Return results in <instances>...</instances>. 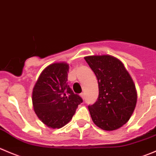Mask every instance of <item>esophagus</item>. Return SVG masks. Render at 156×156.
I'll return each mask as SVG.
<instances>
[{"mask_svg": "<svg viewBox=\"0 0 156 156\" xmlns=\"http://www.w3.org/2000/svg\"><path fill=\"white\" fill-rule=\"evenodd\" d=\"M81 98H82V99L84 100V98H85V94H84V93H81Z\"/></svg>", "mask_w": 156, "mask_h": 156, "instance_id": "34e87169", "label": "esophagus"}]
</instances>
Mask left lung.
Here are the masks:
<instances>
[{
  "label": "left lung",
  "instance_id": "8db88e82",
  "mask_svg": "<svg viewBox=\"0 0 156 156\" xmlns=\"http://www.w3.org/2000/svg\"><path fill=\"white\" fill-rule=\"evenodd\" d=\"M84 59L94 72L99 88L98 101L88 107L92 120L104 130H116L129 121L135 110V84L123 63L113 55H88Z\"/></svg>",
  "mask_w": 156,
  "mask_h": 156
}]
</instances>
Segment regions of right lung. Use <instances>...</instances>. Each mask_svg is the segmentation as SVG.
<instances>
[{
	"label": "right lung",
	"instance_id": "right-lung-1",
	"mask_svg": "<svg viewBox=\"0 0 156 156\" xmlns=\"http://www.w3.org/2000/svg\"><path fill=\"white\" fill-rule=\"evenodd\" d=\"M69 71V64L65 62L49 65L33 89V110L38 118L49 128L59 129L67 124L83 101L68 84Z\"/></svg>",
	"mask_w": 156,
	"mask_h": 156
}]
</instances>
